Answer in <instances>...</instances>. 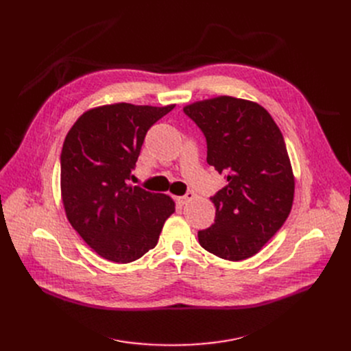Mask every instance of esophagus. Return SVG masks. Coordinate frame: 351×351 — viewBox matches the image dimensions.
<instances>
[{
    "mask_svg": "<svg viewBox=\"0 0 351 351\" xmlns=\"http://www.w3.org/2000/svg\"><path fill=\"white\" fill-rule=\"evenodd\" d=\"M195 197V193L193 192H188L185 196H179V197H176V200H178V204L179 205H186L189 200H192Z\"/></svg>",
    "mask_w": 351,
    "mask_h": 351,
    "instance_id": "34e87169",
    "label": "esophagus"
}]
</instances>
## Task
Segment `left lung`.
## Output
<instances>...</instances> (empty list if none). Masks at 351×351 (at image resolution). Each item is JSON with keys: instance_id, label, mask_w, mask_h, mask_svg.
I'll return each mask as SVG.
<instances>
[{"instance_id": "1", "label": "left lung", "mask_w": 351, "mask_h": 351, "mask_svg": "<svg viewBox=\"0 0 351 351\" xmlns=\"http://www.w3.org/2000/svg\"><path fill=\"white\" fill-rule=\"evenodd\" d=\"M204 132L208 163L228 185L210 197L215 223L197 232L200 246L239 262L259 252L291 210L294 176L279 126L259 104L216 97L183 108Z\"/></svg>"}]
</instances>
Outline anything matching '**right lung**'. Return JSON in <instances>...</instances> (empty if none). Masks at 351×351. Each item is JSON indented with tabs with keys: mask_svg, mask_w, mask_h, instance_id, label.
<instances>
[{
	"mask_svg": "<svg viewBox=\"0 0 351 351\" xmlns=\"http://www.w3.org/2000/svg\"><path fill=\"white\" fill-rule=\"evenodd\" d=\"M175 105L112 104L92 108L72 125L61 152L65 215L101 257L129 263L154 249L175 202L128 185L145 135Z\"/></svg>",
	"mask_w": 351,
	"mask_h": 351,
	"instance_id": "obj_1",
	"label": "right lung"
}]
</instances>
